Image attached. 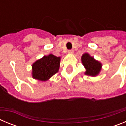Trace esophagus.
<instances>
[{"instance_id":"esophagus-1","label":"esophagus","mask_w":126,"mask_h":126,"mask_svg":"<svg viewBox=\"0 0 126 126\" xmlns=\"http://www.w3.org/2000/svg\"><path fill=\"white\" fill-rule=\"evenodd\" d=\"M68 53H74V50H69Z\"/></svg>"}]
</instances>
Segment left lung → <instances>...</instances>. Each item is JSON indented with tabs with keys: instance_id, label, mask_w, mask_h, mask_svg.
Segmentation results:
<instances>
[{
	"instance_id": "left-lung-1",
	"label": "left lung",
	"mask_w": 126,
	"mask_h": 126,
	"mask_svg": "<svg viewBox=\"0 0 126 126\" xmlns=\"http://www.w3.org/2000/svg\"><path fill=\"white\" fill-rule=\"evenodd\" d=\"M82 62L84 66L85 67L86 71L85 74H87L92 76H96L101 70L102 64L98 61L94 60L93 57H90L88 53L83 54L82 57Z\"/></svg>"
}]
</instances>
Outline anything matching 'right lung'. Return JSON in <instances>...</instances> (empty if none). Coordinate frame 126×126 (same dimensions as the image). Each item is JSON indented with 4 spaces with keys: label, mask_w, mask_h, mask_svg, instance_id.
I'll return each mask as SVG.
<instances>
[{
    "label": "right lung",
    "mask_w": 126,
    "mask_h": 126,
    "mask_svg": "<svg viewBox=\"0 0 126 126\" xmlns=\"http://www.w3.org/2000/svg\"><path fill=\"white\" fill-rule=\"evenodd\" d=\"M59 64L60 57L52 54L44 56L33 64V77L40 81L48 80L57 73Z\"/></svg>",
    "instance_id": "1"
}]
</instances>
